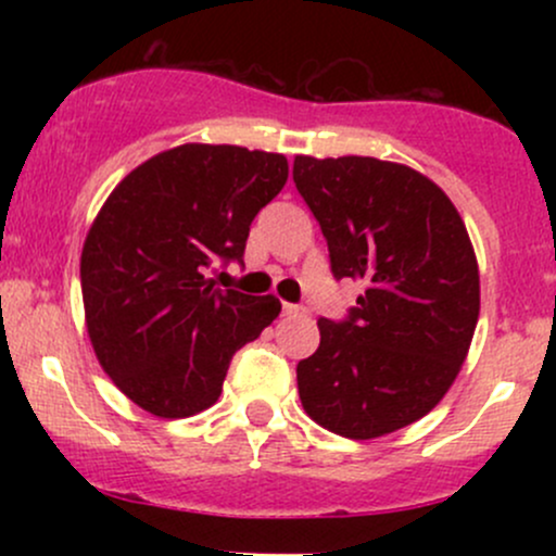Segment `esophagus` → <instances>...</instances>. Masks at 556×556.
I'll list each match as a JSON object with an SVG mask.
<instances>
[{
    "label": "esophagus",
    "instance_id": "obj_1",
    "mask_svg": "<svg viewBox=\"0 0 556 556\" xmlns=\"http://www.w3.org/2000/svg\"><path fill=\"white\" fill-rule=\"evenodd\" d=\"M282 314L285 316H305L308 311L303 308V305H295V303H282Z\"/></svg>",
    "mask_w": 556,
    "mask_h": 556
}]
</instances>
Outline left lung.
<instances>
[{
	"instance_id": "obj_1",
	"label": "left lung",
	"mask_w": 556,
	"mask_h": 556,
	"mask_svg": "<svg viewBox=\"0 0 556 556\" xmlns=\"http://www.w3.org/2000/svg\"><path fill=\"white\" fill-rule=\"evenodd\" d=\"M292 180L329 245L334 279L366 292L298 363L305 413L348 439H376L439 405L481 311L468 229L437 182L374 156H295Z\"/></svg>"
}]
</instances>
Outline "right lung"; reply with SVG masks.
<instances>
[{"mask_svg": "<svg viewBox=\"0 0 556 556\" xmlns=\"http://www.w3.org/2000/svg\"><path fill=\"white\" fill-rule=\"evenodd\" d=\"M287 182V159L185 143L125 177L88 229L80 287L93 353L159 418H188L222 394L229 361L282 305L219 290L206 269L240 261L251 222Z\"/></svg>", "mask_w": 556, "mask_h": 556, "instance_id": "add662e5", "label": "right lung"}]
</instances>
